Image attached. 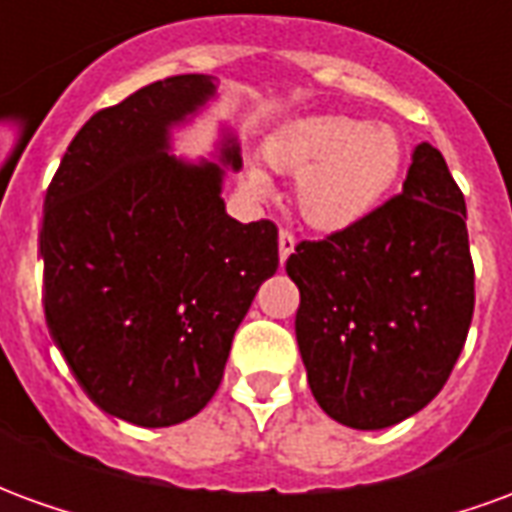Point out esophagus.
<instances>
[{"label": "esophagus", "instance_id": "esophagus-1", "mask_svg": "<svg viewBox=\"0 0 512 512\" xmlns=\"http://www.w3.org/2000/svg\"><path fill=\"white\" fill-rule=\"evenodd\" d=\"M293 246H296V238H293V233H288V230H279V260H282V263H285V260L290 257Z\"/></svg>", "mask_w": 512, "mask_h": 512}]
</instances>
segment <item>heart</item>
<instances>
[{"label":"heart","mask_w":512,"mask_h":512,"mask_svg":"<svg viewBox=\"0 0 512 512\" xmlns=\"http://www.w3.org/2000/svg\"><path fill=\"white\" fill-rule=\"evenodd\" d=\"M268 161L296 180V211L321 233H340L376 211L400 175L403 147L389 126L362 117L321 115L299 120L266 147ZM249 186L266 194L263 172L249 169Z\"/></svg>","instance_id":"1"}]
</instances>
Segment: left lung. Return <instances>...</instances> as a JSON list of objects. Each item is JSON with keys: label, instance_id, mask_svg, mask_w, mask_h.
Returning a JSON list of instances; mask_svg holds the SVG:
<instances>
[{"label": "left lung", "instance_id": "8db88e82", "mask_svg": "<svg viewBox=\"0 0 512 512\" xmlns=\"http://www.w3.org/2000/svg\"><path fill=\"white\" fill-rule=\"evenodd\" d=\"M299 288L296 340L318 406L356 430L425 408L469 334L474 266L466 202L447 161L414 147L403 191L285 263Z\"/></svg>", "mask_w": 512, "mask_h": 512}]
</instances>
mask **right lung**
Masks as SVG:
<instances>
[{
    "label": "right lung",
    "mask_w": 512,
    "mask_h": 512,
    "mask_svg": "<svg viewBox=\"0 0 512 512\" xmlns=\"http://www.w3.org/2000/svg\"><path fill=\"white\" fill-rule=\"evenodd\" d=\"M216 93L169 76L95 112L43 202V310L54 345L95 406L169 428L208 406L235 329L279 266L277 224H241L224 167L169 156V128ZM222 161L241 167L235 136Z\"/></svg>",
    "instance_id": "right-lung-1"
}]
</instances>
